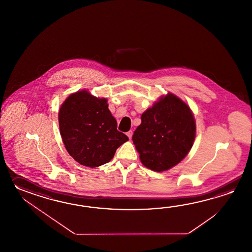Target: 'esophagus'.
I'll return each instance as SVG.
<instances>
[{
  "label": "esophagus",
  "instance_id": "obj_1",
  "mask_svg": "<svg viewBox=\"0 0 252 252\" xmlns=\"http://www.w3.org/2000/svg\"><path fill=\"white\" fill-rule=\"evenodd\" d=\"M126 135L128 136V139H131V137H132V131H131V130H128V132L126 133Z\"/></svg>",
  "mask_w": 252,
  "mask_h": 252
}]
</instances>
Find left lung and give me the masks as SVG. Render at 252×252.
Returning <instances> with one entry per match:
<instances>
[{
    "label": "left lung",
    "mask_w": 252,
    "mask_h": 252,
    "mask_svg": "<svg viewBox=\"0 0 252 252\" xmlns=\"http://www.w3.org/2000/svg\"><path fill=\"white\" fill-rule=\"evenodd\" d=\"M196 136L193 112L187 102L167 93L141 115L132 136L139 159L153 171H166L188 156Z\"/></svg>",
    "instance_id": "left-lung-1"
}]
</instances>
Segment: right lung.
<instances>
[{
    "label": "right lung",
    "mask_w": 252,
    "mask_h": 252,
    "mask_svg": "<svg viewBox=\"0 0 252 252\" xmlns=\"http://www.w3.org/2000/svg\"><path fill=\"white\" fill-rule=\"evenodd\" d=\"M107 99L87 90L71 94L59 112L60 135L69 155L83 166L97 167L113 159L128 138L117 130Z\"/></svg>",
    "instance_id": "1"
}]
</instances>
